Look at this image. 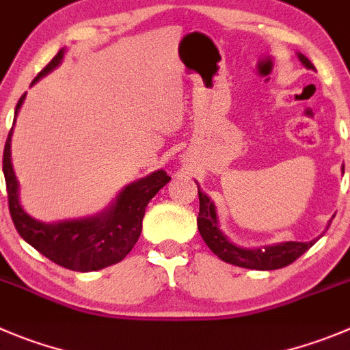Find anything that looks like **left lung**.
<instances>
[{"mask_svg": "<svg viewBox=\"0 0 350 350\" xmlns=\"http://www.w3.org/2000/svg\"><path fill=\"white\" fill-rule=\"evenodd\" d=\"M299 58L308 68H314V65L309 62V58H306L300 53ZM198 198H200V212H198L197 217L198 231H200L202 238H204L208 249L219 257L221 260H224V262L259 271L280 269V267L288 266L293 260L299 259L318 240L316 238V240L311 241H285V243L271 245V247H264V249H241V247L231 243L224 237L223 231L219 230L214 204H212L211 198L204 191H200V188H198Z\"/></svg>", "mask_w": 350, "mask_h": 350, "instance_id": "left-lung-1", "label": "left lung"}]
</instances>
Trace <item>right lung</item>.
Wrapping results in <instances>:
<instances>
[{
    "mask_svg": "<svg viewBox=\"0 0 350 350\" xmlns=\"http://www.w3.org/2000/svg\"><path fill=\"white\" fill-rule=\"evenodd\" d=\"M62 58H64V50L55 55L53 60L39 72L32 84L39 77L46 76L48 72L53 70ZM24 98L25 94H22L18 100L15 117L24 103ZM12 131L13 127L10 129L3 152V172H5L6 191H8L10 215L18 234L39 254L65 269L88 273V271L103 269L122 260L142 234L143 217L148 202L159 193L160 188H164L171 181L167 172L157 171L126 186L124 191H120L116 204L96 217L62 221L57 224L39 223L32 219L27 212H24L18 202V181L13 172L12 155H10Z\"/></svg>",
    "mask_w": 350,
    "mask_h": 350,
    "instance_id": "1",
    "label": "right lung"
}]
</instances>
